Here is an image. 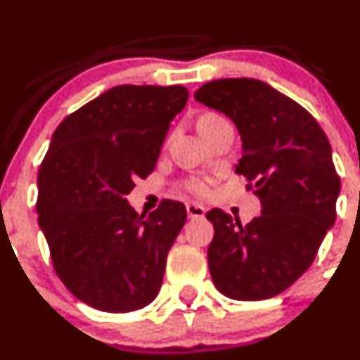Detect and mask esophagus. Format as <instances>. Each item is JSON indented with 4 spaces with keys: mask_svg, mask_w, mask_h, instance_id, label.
Wrapping results in <instances>:
<instances>
[{
    "mask_svg": "<svg viewBox=\"0 0 360 360\" xmlns=\"http://www.w3.org/2000/svg\"><path fill=\"white\" fill-rule=\"evenodd\" d=\"M187 214H188V218H192V219L194 218L200 219V218H204V214H206V210H204L200 204L191 202V204H187Z\"/></svg>",
    "mask_w": 360,
    "mask_h": 360,
    "instance_id": "1",
    "label": "esophagus"
}]
</instances>
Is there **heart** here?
Listing matches in <instances>:
<instances>
[{
    "label": "heart",
    "mask_w": 360,
    "mask_h": 360,
    "mask_svg": "<svg viewBox=\"0 0 360 360\" xmlns=\"http://www.w3.org/2000/svg\"><path fill=\"white\" fill-rule=\"evenodd\" d=\"M219 120H223L219 115L216 113H202L199 115L195 120V129L197 132H204V130L207 129V127H211L212 123L219 122ZM184 187L187 188L191 194H194L197 197H206L207 194H210V180L206 179H191L187 180L184 184Z\"/></svg>",
    "instance_id": "heart-1"
}]
</instances>
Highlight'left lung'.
Segmentation results:
<instances>
[{"label":"left lung","mask_w":360,"mask_h":360,"mask_svg":"<svg viewBox=\"0 0 360 360\" xmlns=\"http://www.w3.org/2000/svg\"><path fill=\"white\" fill-rule=\"evenodd\" d=\"M194 99L237 125L243 153L235 172L261 200V214L245 226L221 210L206 214L214 226L212 281L230 299H269L307 271L336 219L330 141L305 108L261 80H212Z\"/></svg>","instance_id":"obj_1"}]
</instances>
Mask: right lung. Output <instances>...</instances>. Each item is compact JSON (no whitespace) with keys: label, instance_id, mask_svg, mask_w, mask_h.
Returning <instances> with one entry per match:
<instances>
[{"label":"right lung","instance_id":"obj_1","mask_svg":"<svg viewBox=\"0 0 360 360\" xmlns=\"http://www.w3.org/2000/svg\"><path fill=\"white\" fill-rule=\"evenodd\" d=\"M187 99L181 86H117L53 134L37 173V221L56 274L91 307L137 311L160 292L187 210L165 199L139 216L125 197L153 173Z\"/></svg>","mask_w":360,"mask_h":360}]
</instances>
